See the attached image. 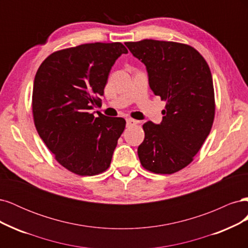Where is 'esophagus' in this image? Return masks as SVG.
<instances>
[{
  "label": "esophagus",
  "mask_w": 248,
  "mask_h": 248,
  "mask_svg": "<svg viewBox=\"0 0 248 248\" xmlns=\"http://www.w3.org/2000/svg\"><path fill=\"white\" fill-rule=\"evenodd\" d=\"M126 123H127V126H133L138 124V121L137 120H133V119H126Z\"/></svg>",
  "instance_id": "34e87169"
}]
</instances>
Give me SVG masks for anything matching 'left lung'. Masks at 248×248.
Instances as JSON below:
<instances>
[{
    "mask_svg": "<svg viewBox=\"0 0 248 248\" xmlns=\"http://www.w3.org/2000/svg\"><path fill=\"white\" fill-rule=\"evenodd\" d=\"M125 46L146 65L153 93L167 101L160 124L142 125L140 161L155 174H174L193 160L211 131L215 116L211 71L188 44L144 39Z\"/></svg>",
    "mask_w": 248,
    "mask_h": 248,
    "instance_id": "1",
    "label": "left lung"
}]
</instances>
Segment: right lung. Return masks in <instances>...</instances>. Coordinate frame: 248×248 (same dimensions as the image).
Returning a JSON list of instances; mask_svg holds the SVG:
<instances>
[{"label":"right lung","instance_id":"right-lung-1","mask_svg":"<svg viewBox=\"0 0 248 248\" xmlns=\"http://www.w3.org/2000/svg\"><path fill=\"white\" fill-rule=\"evenodd\" d=\"M128 50L120 42L86 43L57 50L36 72L32 96L39 137L62 167L79 176L109 168L123 118L90 112L99 106L116 60Z\"/></svg>","mask_w":248,"mask_h":248}]
</instances>
